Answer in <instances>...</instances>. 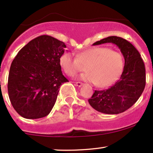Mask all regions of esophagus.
<instances>
[{"instance_id": "obj_1", "label": "esophagus", "mask_w": 153, "mask_h": 153, "mask_svg": "<svg viewBox=\"0 0 153 153\" xmlns=\"http://www.w3.org/2000/svg\"><path fill=\"white\" fill-rule=\"evenodd\" d=\"M75 85H76V86H78V87H81L83 84L82 82H75Z\"/></svg>"}]
</instances>
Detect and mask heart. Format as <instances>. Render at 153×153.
Masks as SVG:
<instances>
[{
  "instance_id": "b5f03b06",
  "label": "heart",
  "mask_w": 153,
  "mask_h": 153,
  "mask_svg": "<svg viewBox=\"0 0 153 153\" xmlns=\"http://www.w3.org/2000/svg\"><path fill=\"white\" fill-rule=\"evenodd\" d=\"M59 65L68 76L78 72L88 73L79 76L83 81L93 82L100 88L110 86L116 81L124 68V58L119 51L106 47H95L74 53L65 52L59 58Z\"/></svg>"
}]
</instances>
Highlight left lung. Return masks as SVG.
I'll use <instances>...</instances> for the list:
<instances>
[{
	"label": "left lung",
	"mask_w": 153,
	"mask_h": 153,
	"mask_svg": "<svg viewBox=\"0 0 153 153\" xmlns=\"http://www.w3.org/2000/svg\"><path fill=\"white\" fill-rule=\"evenodd\" d=\"M108 42L117 45L123 55V72L112 87L95 91L88 102L100 113L118 114L129 109L141 97L146 84L145 67L138 50L122 37L111 36L94 42L93 45Z\"/></svg>",
	"instance_id": "8db88e82"
}]
</instances>
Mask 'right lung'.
Here are the masks:
<instances>
[{"label":"right lung","instance_id":"obj_1","mask_svg":"<svg viewBox=\"0 0 153 153\" xmlns=\"http://www.w3.org/2000/svg\"><path fill=\"white\" fill-rule=\"evenodd\" d=\"M65 48L63 42L41 35L22 48L12 61L8 93L14 109L22 117L40 119L52 110L59 87L68 82L59 65Z\"/></svg>","mask_w":153,"mask_h":153}]
</instances>
